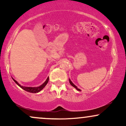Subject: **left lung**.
<instances>
[{
  "mask_svg": "<svg viewBox=\"0 0 126 126\" xmlns=\"http://www.w3.org/2000/svg\"><path fill=\"white\" fill-rule=\"evenodd\" d=\"M69 83H70V85H71L72 86H73V87H74L75 88H76V89H77V90H78V91H81V90H80V89H79V88H78V87H77V86H76V85H74V84H73V82H72L71 81V80H70V79H69Z\"/></svg>",
  "mask_w": 126,
  "mask_h": 126,
  "instance_id": "obj_1",
  "label": "left lung"
}]
</instances>
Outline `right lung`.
<instances>
[{
	"mask_svg": "<svg viewBox=\"0 0 126 126\" xmlns=\"http://www.w3.org/2000/svg\"><path fill=\"white\" fill-rule=\"evenodd\" d=\"M12 79L14 80V82H15V83H16V84L18 85L19 86V87H21L22 89H23L24 90L27 91V92H31V93H37V92H39L40 91H41L42 89H43V88L46 86V85L47 84V83H48V80H49V78L48 77L47 78V79H46V81H45L44 83H43V84H42L41 85H40V86H37V87H28V86H21V85H20L19 83L18 82L16 81V80H15L14 78H12Z\"/></svg>",
	"mask_w": 126,
	"mask_h": 126,
	"instance_id": "right-lung-1",
	"label": "right lung"
}]
</instances>
